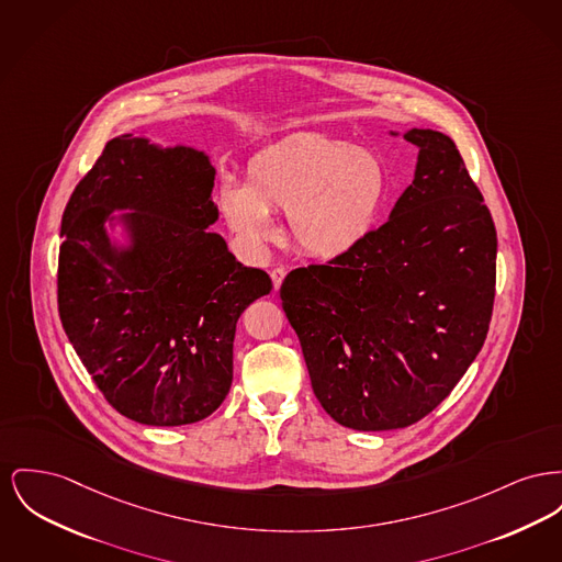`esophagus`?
Wrapping results in <instances>:
<instances>
[{
    "instance_id": "1",
    "label": "esophagus",
    "mask_w": 562,
    "mask_h": 562,
    "mask_svg": "<svg viewBox=\"0 0 562 562\" xmlns=\"http://www.w3.org/2000/svg\"><path fill=\"white\" fill-rule=\"evenodd\" d=\"M269 276H271V282H273V289L278 291V289L282 286V280H284V276H286V269H284V267H273Z\"/></svg>"
}]
</instances>
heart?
Instances as JSON below:
<instances>
[{
    "label": "heart",
    "instance_id": "b5f03b06",
    "mask_svg": "<svg viewBox=\"0 0 562 562\" xmlns=\"http://www.w3.org/2000/svg\"><path fill=\"white\" fill-rule=\"evenodd\" d=\"M389 195V169L378 153L303 133L259 153L246 184L225 180L218 203L227 227L248 250H261L276 237L269 216L276 212L289 216L303 255L339 259L375 232Z\"/></svg>",
    "mask_w": 562,
    "mask_h": 562
}]
</instances>
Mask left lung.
<instances>
[{"label": "left lung", "instance_id": "8db88e82", "mask_svg": "<svg viewBox=\"0 0 562 562\" xmlns=\"http://www.w3.org/2000/svg\"><path fill=\"white\" fill-rule=\"evenodd\" d=\"M414 182L355 252L293 269L280 289L314 395L359 430L409 427L459 384L493 318L496 232L457 144L432 130Z\"/></svg>", "mask_w": 562, "mask_h": 562}]
</instances>
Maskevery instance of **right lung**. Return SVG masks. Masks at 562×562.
Listing matches in <instances>:
<instances>
[{
	"mask_svg": "<svg viewBox=\"0 0 562 562\" xmlns=\"http://www.w3.org/2000/svg\"><path fill=\"white\" fill-rule=\"evenodd\" d=\"M214 176L203 153L125 133L105 144L61 218V325L101 395L139 425H191L225 401L237 318L271 291L263 269L235 261L207 229L218 218ZM114 209L134 212L123 254L104 232Z\"/></svg>",
	"mask_w": 562,
	"mask_h": 562,
	"instance_id": "add662e5",
	"label": "right lung"
}]
</instances>
